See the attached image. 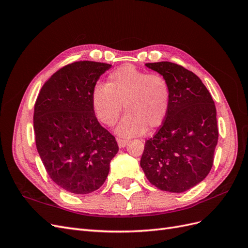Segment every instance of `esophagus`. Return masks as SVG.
<instances>
[{"instance_id": "34e87169", "label": "esophagus", "mask_w": 248, "mask_h": 248, "mask_svg": "<svg viewBox=\"0 0 248 248\" xmlns=\"http://www.w3.org/2000/svg\"><path fill=\"white\" fill-rule=\"evenodd\" d=\"M117 141H118V145L120 148H124L127 145V142H128V140H124V139H118Z\"/></svg>"}]
</instances>
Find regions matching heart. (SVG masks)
I'll use <instances>...</instances> for the list:
<instances>
[{"label":"heart","instance_id":"obj_1","mask_svg":"<svg viewBox=\"0 0 248 248\" xmlns=\"http://www.w3.org/2000/svg\"><path fill=\"white\" fill-rule=\"evenodd\" d=\"M170 103V86L160 73H149L131 65L110 72L107 85H97L92 106L100 121L114 126L124 108L127 111L117 132L122 137L140 136L164 122Z\"/></svg>","mask_w":248,"mask_h":248}]
</instances>
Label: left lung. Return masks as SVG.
Segmentation results:
<instances>
[{"mask_svg": "<svg viewBox=\"0 0 248 248\" xmlns=\"http://www.w3.org/2000/svg\"><path fill=\"white\" fill-rule=\"evenodd\" d=\"M167 78L170 103L166 120L145 142L140 167L150 183L170 192H183L211 170L218 140L216 108L201 78L171 62L147 63Z\"/></svg>", "mask_w": 248, "mask_h": 248, "instance_id": "obj_1", "label": "left lung"}]
</instances>
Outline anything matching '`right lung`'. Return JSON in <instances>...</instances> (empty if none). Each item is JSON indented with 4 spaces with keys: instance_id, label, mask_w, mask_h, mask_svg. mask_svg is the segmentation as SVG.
<instances>
[{
    "instance_id": "1",
    "label": "right lung",
    "mask_w": 248,
    "mask_h": 248,
    "mask_svg": "<svg viewBox=\"0 0 248 248\" xmlns=\"http://www.w3.org/2000/svg\"><path fill=\"white\" fill-rule=\"evenodd\" d=\"M111 65L79 61L62 67L44 82L34 107L37 151L49 178L76 194L101 187L119 151L115 137L100 125L92 93Z\"/></svg>"
}]
</instances>
